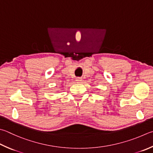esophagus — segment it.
Returning a JSON list of instances; mask_svg holds the SVG:
<instances>
[{
	"instance_id": "obj_1",
	"label": "esophagus",
	"mask_w": 153,
	"mask_h": 153,
	"mask_svg": "<svg viewBox=\"0 0 153 153\" xmlns=\"http://www.w3.org/2000/svg\"><path fill=\"white\" fill-rule=\"evenodd\" d=\"M82 78H81V77H77V78H76V81L77 82V83H80V82H82Z\"/></svg>"
}]
</instances>
